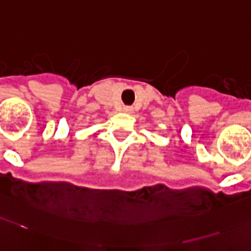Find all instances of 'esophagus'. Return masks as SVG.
Segmentation results:
<instances>
[{
    "mask_svg": "<svg viewBox=\"0 0 251 251\" xmlns=\"http://www.w3.org/2000/svg\"><path fill=\"white\" fill-rule=\"evenodd\" d=\"M123 111L127 112V114H131V112H132V107H131V106H124Z\"/></svg>",
    "mask_w": 251,
    "mask_h": 251,
    "instance_id": "obj_1",
    "label": "esophagus"
}]
</instances>
